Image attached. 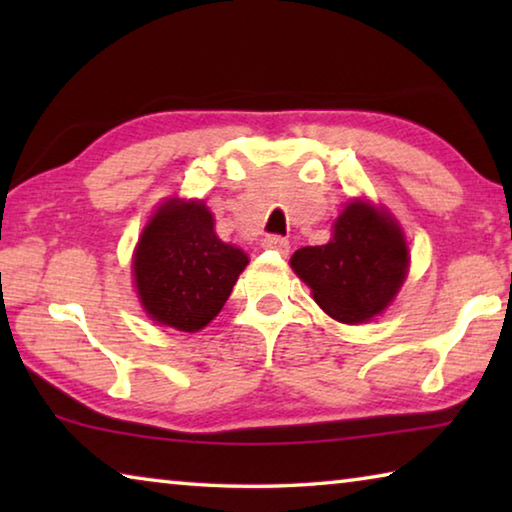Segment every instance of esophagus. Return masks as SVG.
I'll return each mask as SVG.
<instances>
[{
  "mask_svg": "<svg viewBox=\"0 0 512 512\" xmlns=\"http://www.w3.org/2000/svg\"><path fill=\"white\" fill-rule=\"evenodd\" d=\"M262 248L275 250V253H280V255H287L291 246H289V241L284 239V237H280V235H268V237L262 241Z\"/></svg>",
  "mask_w": 512,
  "mask_h": 512,
  "instance_id": "1",
  "label": "esophagus"
}]
</instances>
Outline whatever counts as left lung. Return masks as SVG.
<instances>
[{"mask_svg": "<svg viewBox=\"0 0 512 512\" xmlns=\"http://www.w3.org/2000/svg\"><path fill=\"white\" fill-rule=\"evenodd\" d=\"M325 246L293 253L291 268L325 314L357 325L381 314L409 271V246L391 214L368 201L345 205Z\"/></svg>", "mask_w": 512, "mask_h": 512, "instance_id": "left-lung-1", "label": "left lung"}]
</instances>
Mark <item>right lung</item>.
<instances>
[{
  "instance_id": "right-lung-1",
  "label": "right lung",
  "mask_w": 512,
  "mask_h": 512,
  "mask_svg": "<svg viewBox=\"0 0 512 512\" xmlns=\"http://www.w3.org/2000/svg\"><path fill=\"white\" fill-rule=\"evenodd\" d=\"M246 264L244 250L216 237L203 201L169 198L137 241L135 289L155 323L198 332L223 309Z\"/></svg>"
}]
</instances>
